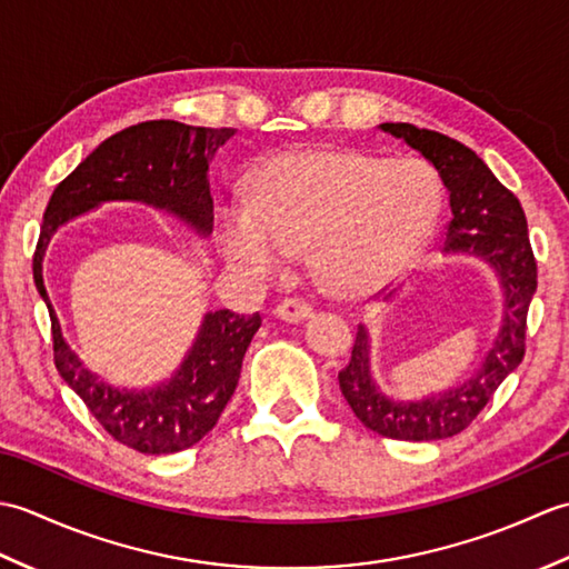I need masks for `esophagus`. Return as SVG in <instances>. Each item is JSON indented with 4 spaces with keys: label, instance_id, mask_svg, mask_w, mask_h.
<instances>
[{
    "label": "esophagus",
    "instance_id": "1",
    "mask_svg": "<svg viewBox=\"0 0 569 569\" xmlns=\"http://www.w3.org/2000/svg\"><path fill=\"white\" fill-rule=\"evenodd\" d=\"M310 312H312L310 303H306V300H300V298H286L283 303L276 306V318H281L286 322L306 320V318H310Z\"/></svg>",
    "mask_w": 569,
    "mask_h": 569
}]
</instances>
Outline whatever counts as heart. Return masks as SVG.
<instances>
[{
    "label": "heart",
    "mask_w": 569,
    "mask_h": 569,
    "mask_svg": "<svg viewBox=\"0 0 569 569\" xmlns=\"http://www.w3.org/2000/svg\"><path fill=\"white\" fill-rule=\"evenodd\" d=\"M438 220V188L418 163H381L342 149L271 156L249 204L217 214L229 263L273 273L286 253L310 250V269L330 293L359 296L389 281L426 244Z\"/></svg>",
    "instance_id": "b5f03b06"
}]
</instances>
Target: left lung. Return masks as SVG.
Segmentation results:
<instances>
[{
  "label": "left lung",
  "instance_id": "obj_1",
  "mask_svg": "<svg viewBox=\"0 0 569 569\" xmlns=\"http://www.w3.org/2000/svg\"><path fill=\"white\" fill-rule=\"evenodd\" d=\"M379 129L406 141L440 173L452 210V220L445 229V251L471 253L497 271L503 291V316L497 340L477 371L452 389L416 401H396L386 396L371 377V342L365 325L357 328L352 359L337 379L349 408L369 430L391 440H442L462 432L489 403L501 381L523 361L526 318L538 288V269L521 202L499 183L475 151L440 131L406 122H386Z\"/></svg>",
  "mask_w": 569,
  "mask_h": 569
}]
</instances>
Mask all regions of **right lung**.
<instances>
[{"label":"right lung","instance_id":"obj_1","mask_svg":"<svg viewBox=\"0 0 569 569\" xmlns=\"http://www.w3.org/2000/svg\"><path fill=\"white\" fill-rule=\"evenodd\" d=\"M232 137L234 129L190 127L173 119H153L117 131L60 180L43 212L33 251V281L51 312L56 369L117 442L143 455L188 450L217 426L237 389L251 337L261 328L259 312H208L171 379L143 391L114 389L84 367L63 340L43 286V253L60 224L112 200L151 204L208 237L214 220L208 171L217 149Z\"/></svg>","mask_w":569,"mask_h":569}]
</instances>
